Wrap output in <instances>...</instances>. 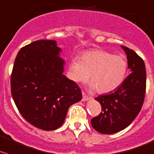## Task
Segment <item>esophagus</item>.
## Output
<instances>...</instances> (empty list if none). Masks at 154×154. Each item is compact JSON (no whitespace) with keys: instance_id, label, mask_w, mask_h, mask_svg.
I'll use <instances>...</instances> for the list:
<instances>
[{"instance_id":"34e87169","label":"esophagus","mask_w":154,"mask_h":154,"mask_svg":"<svg viewBox=\"0 0 154 154\" xmlns=\"http://www.w3.org/2000/svg\"><path fill=\"white\" fill-rule=\"evenodd\" d=\"M90 97H89L88 95H86V94L84 93V92H83V98H82V100H83V101H88V100L90 99Z\"/></svg>"}]
</instances>
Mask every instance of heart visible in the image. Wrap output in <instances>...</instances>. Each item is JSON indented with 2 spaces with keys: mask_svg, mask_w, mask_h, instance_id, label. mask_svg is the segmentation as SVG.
<instances>
[{
  "mask_svg": "<svg viewBox=\"0 0 154 154\" xmlns=\"http://www.w3.org/2000/svg\"><path fill=\"white\" fill-rule=\"evenodd\" d=\"M127 72V62L119 55L103 50L86 51L81 57L72 59L69 66L71 80L75 83L91 82L89 87L98 93H109L124 81Z\"/></svg>",
  "mask_w": 154,
  "mask_h": 154,
  "instance_id": "b5f03b06",
  "label": "heart"
}]
</instances>
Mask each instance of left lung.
I'll return each instance as SVG.
<instances>
[{
	"label": "left lung",
	"mask_w": 154,
	"mask_h": 154,
	"mask_svg": "<svg viewBox=\"0 0 154 154\" xmlns=\"http://www.w3.org/2000/svg\"><path fill=\"white\" fill-rule=\"evenodd\" d=\"M127 56L131 74L117 89L95 99L101 112L91 120L92 127L101 134L116 133L132 123L142 107L146 91V71L143 59L134 50L121 46Z\"/></svg>",
	"instance_id": "8db88e82"
}]
</instances>
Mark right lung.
I'll use <instances>...</instances> for the list:
<instances>
[{
	"label": "right lung",
	"instance_id": "add662e5",
	"mask_svg": "<svg viewBox=\"0 0 154 154\" xmlns=\"http://www.w3.org/2000/svg\"><path fill=\"white\" fill-rule=\"evenodd\" d=\"M61 52L56 41H34L19 50L12 71L11 93L18 110L43 130L60 127L70 106L82 99L77 83L63 74Z\"/></svg>",
	"mask_w": 154,
	"mask_h": 154
}]
</instances>
